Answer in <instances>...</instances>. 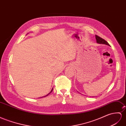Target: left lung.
<instances>
[{
    "instance_id": "8db88e82",
    "label": "left lung",
    "mask_w": 126,
    "mask_h": 126,
    "mask_svg": "<svg viewBox=\"0 0 126 126\" xmlns=\"http://www.w3.org/2000/svg\"><path fill=\"white\" fill-rule=\"evenodd\" d=\"M95 37H96V42L98 44H105L106 45H109L110 46V45L109 44V43H108L107 41L106 40H105L104 39H103V38L99 37V36L97 35H95Z\"/></svg>"
}]
</instances>
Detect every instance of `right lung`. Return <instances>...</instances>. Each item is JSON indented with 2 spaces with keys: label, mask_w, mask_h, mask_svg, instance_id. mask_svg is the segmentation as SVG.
<instances>
[{
  "label": "right lung",
  "mask_w": 126,
  "mask_h": 126,
  "mask_svg": "<svg viewBox=\"0 0 126 126\" xmlns=\"http://www.w3.org/2000/svg\"><path fill=\"white\" fill-rule=\"evenodd\" d=\"M53 89L52 88V89H51V91H50V92L49 93H48V94H47V95H46V96H43V97H46L47 96H48V95H49V94H50V93H51V92H52V91H53Z\"/></svg>",
  "instance_id": "add662e5"
}]
</instances>
